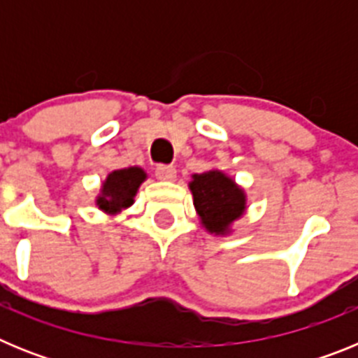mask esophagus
<instances>
[{"instance_id": "1", "label": "esophagus", "mask_w": 358, "mask_h": 358, "mask_svg": "<svg viewBox=\"0 0 358 358\" xmlns=\"http://www.w3.org/2000/svg\"><path fill=\"white\" fill-rule=\"evenodd\" d=\"M156 176L161 181H176L177 170L173 166H166V164H159L156 169Z\"/></svg>"}]
</instances>
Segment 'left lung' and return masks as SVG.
<instances>
[{"label": "left lung", "instance_id": "left-lung-1", "mask_svg": "<svg viewBox=\"0 0 358 358\" xmlns=\"http://www.w3.org/2000/svg\"><path fill=\"white\" fill-rule=\"evenodd\" d=\"M188 188L194 195V206L201 226L210 235H231L233 224L248 210L245 189L218 169L194 173Z\"/></svg>", "mask_w": 358, "mask_h": 358}]
</instances>
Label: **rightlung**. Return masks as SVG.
Segmentation results:
<instances>
[{"mask_svg":"<svg viewBox=\"0 0 358 358\" xmlns=\"http://www.w3.org/2000/svg\"><path fill=\"white\" fill-rule=\"evenodd\" d=\"M147 172L141 166L113 170L100 186V194L94 199V204L109 217H116L134 204L136 194L147 181Z\"/></svg>","mask_w":358,"mask_h":358,"instance_id":"obj_1","label":"right lung"}]
</instances>
